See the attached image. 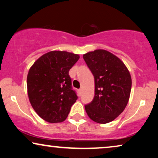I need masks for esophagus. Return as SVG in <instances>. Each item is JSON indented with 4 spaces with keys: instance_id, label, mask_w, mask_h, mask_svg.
I'll use <instances>...</instances> for the list:
<instances>
[{
    "instance_id": "obj_1",
    "label": "esophagus",
    "mask_w": 158,
    "mask_h": 158,
    "mask_svg": "<svg viewBox=\"0 0 158 158\" xmlns=\"http://www.w3.org/2000/svg\"><path fill=\"white\" fill-rule=\"evenodd\" d=\"M78 93L80 94V95L81 94V93H82V88H80V89L78 90Z\"/></svg>"
}]
</instances>
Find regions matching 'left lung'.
Instances as JSON below:
<instances>
[{"label":"left lung","mask_w":158,"mask_h":158,"mask_svg":"<svg viewBox=\"0 0 158 158\" xmlns=\"http://www.w3.org/2000/svg\"><path fill=\"white\" fill-rule=\"evenodd\" d=\"M83 57L95 81V96L85 106L86 113L95 122H111L122 113L129 101L130 73L119 58L104 49L90 52Z\"/></svg>","instance_id":"8db88e82"}]
</instances>
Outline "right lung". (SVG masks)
Here are the masks:
<instances>
[{"label":"right lung","mask_w":158,"mask_h":158,"mask_svg":"<svg viewBox=\"0 0 158 158\" xmlns=\"http://www.w3.org/2000/svg\"><path fill=\"white\" fill-rule=\"evenodd\" d=\"M79 58L78 55L65 51H52L39 58L29 69V101L36 114L46 122L65 120L77 99L69 70Z\"/></svg>","instance_id":"right-lung-1"}]
</instances>
